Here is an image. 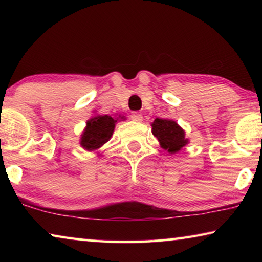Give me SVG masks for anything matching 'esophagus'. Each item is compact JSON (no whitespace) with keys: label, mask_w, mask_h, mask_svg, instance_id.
I'll return each mask as SVG.
<instances>
[{"label":"esophagus","mask_w":262,"mask_h":262,"mask_svg":"<svg viewBox=\"0 0 262 262\" xmlns=\"http://www.w3.org/2000/svg\"><path fill=\"white\" fill-rule=\"evenodd\" d=\"M130 118H132V120H134V121H142V114L140 113V112H133L132 114H130Z\"/></svg>","instance_id":"obj_1"}]
</instances>
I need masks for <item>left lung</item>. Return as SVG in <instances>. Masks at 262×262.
<instances>
[{
    "instance_id": "left-lung-1",
    "label": "left lung",
    "mask_w": 262,
    "mask_h": 262,
    "mask_svg": "<svg viewBox=\"0 0 262 262\" xmlns=\"http://www.w3.org/2000/svg\"><path fill=\"white\" fill-rule=\"evenodd\" d=\"M151 126L152 134L168 152L174 154L187 144L188 141L185 139V132L177 125L176 121L157 118Z\"/></svg>"
}]
</instances>
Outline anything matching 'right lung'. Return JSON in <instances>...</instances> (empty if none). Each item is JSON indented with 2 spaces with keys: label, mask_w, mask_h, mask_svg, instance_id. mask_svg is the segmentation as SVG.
<instances>
[{
  "label": "right lung",
  "mask_w": 262,
  "mask_h": 262,
  "mask_svg": "<svg viewBox=\"0 0 262 262\" xmlns=\"http://www.w3.org/2000/svg\"><path fill=\"white\" fill-rule=\"evenodd\" d=\"M115 122L117 120L110 115H97L90 119L82 134V147L89 151L100 148L112 136Z\"/></svg>",
  "instance_id": "add662e5"
}]
</instances>
